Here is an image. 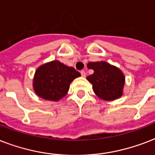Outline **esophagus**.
<instances>
[{
	"label": "esophagus",
	"mask_w": 155,
	"mask_h": 155,
	"mask_svg": "<svg viewBox=\"0 0 155 155\" xmlns=\"http://www.w3.org/2000/svg\"><path fill=\"white\" fill-rule=\"evenodd\" d=\"M81 76L83 77V78H85V77H86V72L84 71V70H81Z\"/></svg>",
	"instance_id": "34e87169"
}]
</instances>
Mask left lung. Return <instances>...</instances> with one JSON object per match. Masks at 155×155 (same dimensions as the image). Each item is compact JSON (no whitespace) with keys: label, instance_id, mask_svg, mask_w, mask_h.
<instances>
[{"label":"left lung","instance_id":"8db88e82","mask_svg":"<svg viewBox=\"0 0 155 155\" xmlns=\"http://www.w3.org/2000/svg\"><path fill=\"white\" fill-rule=\"evenodd\" d=\"M88 69L94 74L86 78L91 84L94 94L105 101H112L123 95L125 77L116 66L106 61L89 62Z\"/></svg>","mask_w":155,"mask_h":155}]
</instances>
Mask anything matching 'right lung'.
<instances>
[{
    "instance_id": "1",
    "label": "right lung",
    "mask_w": 155,
    "mask_h": 155,
    "mask_svg": "<svg viewBox=\"0 0 155 155\" xmlns=\"http://www.w3.org/2000/svg\"><path fill=\"white\" fill-rule=\"evenodd\" d=\"M81 76L73 67L52 61L37 68L33 78L35 94L45 100L59 101L66 95L74 79Z\"/></svg>"
}]
</instances>
